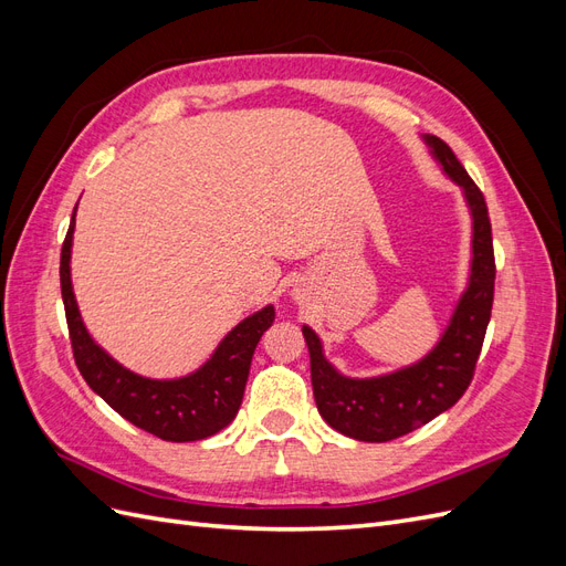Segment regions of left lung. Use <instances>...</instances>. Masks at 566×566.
Returning <instances> with one entry per match:
<instances>
[{"label":"left lung","mask_w":566,"mask_h":566,"mask_svg":"<svg viewBox=\"0 0 566 566\" xmlns=\"http://www.w3.org/2000/svg\"><path fill=\"white\" fill-rule=\"evenodd\" d=\"M434 158L465 193L472 212V273L447 333L422 361L380 378H345L323 356L321 339L304 325L312 358V387L321 418L358 441H391L449 410L472 382L493 306L495 260L484 193L439 136H424Z\"/></svg>","instance_id":"left-lung-1"}]
</instances>
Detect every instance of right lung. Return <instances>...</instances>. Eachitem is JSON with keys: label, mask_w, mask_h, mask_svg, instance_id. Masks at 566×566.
<instances>
[{"label": "right lung", "mask_w": 566, "mask_h": 566, "mask_svg": "<svg viewBox=\"0 0 566 566\" xmlns=\"http://www.w3.org/2000/svg\"><path fill=\"white\" fill-rule=\"evenodd\" d=\"M73 229L75 212L61 250V295L82 378L115 413L165 441H198L224 430L241 408L254 347L276 316L273 306L269 304L238 323L221 339L210 361L186 378H142L119 366L84 328L71 283Z\"/></svg>", "instance_id": "obj_1"}]
</instances>
